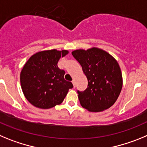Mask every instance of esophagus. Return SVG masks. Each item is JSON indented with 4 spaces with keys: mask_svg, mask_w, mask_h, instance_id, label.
<instances>
[{
    "mask_svg": "<svg viewBox=\"0 0 147 147\" xmlns=\"http://www.w3.org/2000/svg\"><path fill=\"white\" fill-rule=\"evenodd\" d=\"M72 84H73V86L75 87V80H72Z\"/></svg>",
    "mask_w": 147,
    "mask_h": 147,
    "instance_id": "34e87169",
    "label": "esophagus"
}]
</instances>
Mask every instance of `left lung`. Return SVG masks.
I'll use <instances>...</instances> for the list:
<instances>
[{"instance_id":"8db88e82","label":"left lung","mask_w":147,"mask_h":147,"mask_svg":"<svg viewBox=\"0 0 147 147\" xmlns=\"http://www.w3.org/2000/svg\"><path fill=\"white\" fill-rule=\"evenodd\" d=\"M72 54L88 80L86 89L78 90L81 106L92 112L111 107L122 88V76L117 61L109 53L96 47L77 50Z\"/></svg>"}]
</instances>
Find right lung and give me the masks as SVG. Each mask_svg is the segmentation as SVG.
<instances>
[{
  "label": "right lung",
  "mask_w": 147,
  "mask_h": 147,
  "mask_svg": "<svg viewBox=\"0 0 147 147\" xmlns=\"http://www.w3.org/2000/svg\"><path fill=\"white\" fill-rule=\"evenodd\" d=\"M67 51L36 53L28 59L20 73V83L26 98L35 107L47 109L64 101L73 85L64 80L65 72L58 67Z\"/></svg>",
  "instance_id": "obj_1"
}]
</instances>
